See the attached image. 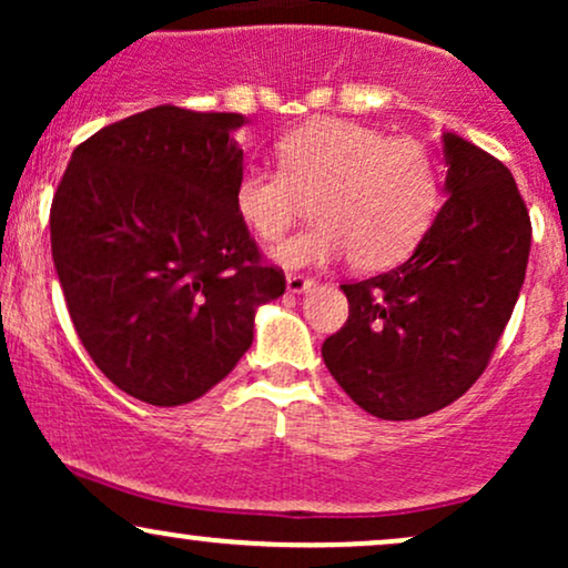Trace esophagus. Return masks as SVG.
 <instances>
[{
	"instance_id": "1",
	"label": "esophagus",
	"mask_w": 568,
	"mask_h": 568,
	"mask_svg": "<svg viewBox=\"0 0 568 568\" xmlns=\"http://www.w3.org/2000/svg\"><path fill=\"white\" fill-rule=\"evenodd\" d=\"M285 285H288L291 293H304V291L315 288V280L304 277V275H288L285 277Z\"/></svg>"
}]
</instances>
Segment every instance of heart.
Here are the masks:
<instances>
[{
  "label": "heart",
  "instance_id": "heart-1",
  "mask_svg": "<svg viewBox=\"0 0 568 568\" xmlns=\"http://www.w3.org/2000/svg\"><path fill=\"white\" fill-rule=\"evenodd\" d=\"M280 171L247 165L234 207L264 243H275L315 197L321 224L272 247L285 266H323L349 256L361 272L387 270L425 237L440 207V173L425 143L387 139L363 122L321 116L277 141Z\"/></svg>",
  "mask_w": 568,
  "mask_h": 568
}]
</instances>
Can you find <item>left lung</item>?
<instances>
[{
	"label": "left lung",
	"instance_id": "left-lung-1",
	"mask_svg": "<svg viewBox=\"0 0 568 568\" xmlns=\"http://www.w3.org/2000/svg\"><path fill=\"white\" fill-rule=\"evenodd\" d=\"M448 200L408 262L344 283L349 317L325 338L338 387L389 422L446 408L478 382L518 302L531 221L513 173L443 135Z\"/></svg>",
	"mask_w": 568,
	"mask_h": 568
}]
</instances>
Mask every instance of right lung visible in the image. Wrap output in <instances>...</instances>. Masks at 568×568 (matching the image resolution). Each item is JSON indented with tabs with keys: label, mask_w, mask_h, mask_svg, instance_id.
I'll return each mask as SVG.
<instances>
[{
	"label": "right lung",
	"mask_w": 568,
	"mask_h": 568,
	"mask_svg": "<svg viewBox=\"0 0 568 568\" xmlns=\"http://www.w3.org/2000/svg\"><path fill=\"white\" fill-rule=\"evenodd\" d=\"M243 114L165 103L101 128L71 154L50 207L53 262L82 347L122 393L181 406L253 342L285 293L234 207Z\"/></svg>",
	"instance_id": "right-lung-1"
}]
</instances>
